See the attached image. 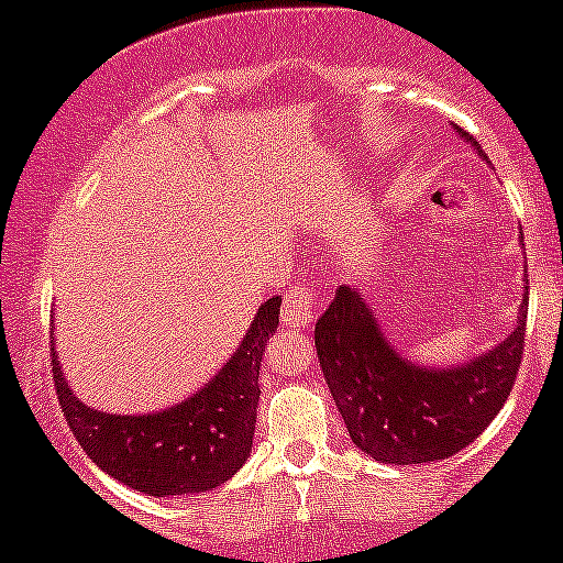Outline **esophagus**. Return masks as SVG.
Masks as SVG:
<instances>
[{"instance_id":"1","label":"esophagus","mask_w":563,"mask_h":563,"mask_svg":"<svg viewBox=\"0 0 563 563\" xmlns=\"http://www.w3.org/2000/svg\"><path fill=\"white\" fill-rule=\"evenodd\" d=\"M318 294L309 288H294L283 296V325L303 328L314 320Z\"/></svg>"}]
</instances>
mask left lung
<instances>
[{
    "mask_svg": "<svg viewBox=\"0 0 563 563\" xmlns=\"http://www.w3.org/2000/svg\"><path fill=\"white\" fill-rule=\"evenodd\" d=\"M466 140L482 153L479 142ZM527 309L529 286L506 341L461 367L431 371L394 352L363 296L341 286L314 325V346L352 442L394 466L444 461L468 448L514 389Z\"/></svg>",
    "mask_w": 563,
    "mask_h": 563,
    "instance_id": "1",
    "label": "left lung"
}]
</instances>
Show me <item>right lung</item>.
<instances>
[{
  "label": "right lung",
  "mask_w": 563,
  "mask_h": 563,
  "mask_svg": "<svg viewBox=\"0 0 563 563\" xmlns=\"http://www.w3.org/2000/svg\"><path fill=\"white\" fill-rule=\"evenodd\" d=\"M277 322L280 296H273L260 307L230 363L198 394L153 416H113L84 405L68 389L49 349L57 402L84 452L108 476L153 497L206 493L228 482L249 457L262 354Z\"/></svg>",
  "instance_id": "1"
}]
</instances>
